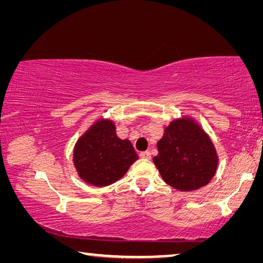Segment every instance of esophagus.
I'll return each mask as SVG.
<instances>
[{
	"mask_svg": "<svg viewBox=\"0 0 263 263\" xmlns=\"http://www.w3.org/2000/svg\"><path fill=\"white\" fill-rule=\"evenodd\" d=\"M139 157L142 159H151V152L149 151H145V152H141L139 154Z\"/></svg>",
	"mask_w": 263,
	"mask_h": 263,
	"instance_id": "1",
	"label": "esophagus"
}]
</instances>
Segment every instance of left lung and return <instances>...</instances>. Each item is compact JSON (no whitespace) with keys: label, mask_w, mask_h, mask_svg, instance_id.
<instances>
[{"label":"left lung","mask_w":263,"mask_h":263,"mask_svg":"<svg viewBox=\"0 0 263 263\" xmlns=\"http://www.w3.org/2000/svg\"><path fill=\"white\" fill-rule=\"evenodd\" d=\"M153 162L163 181L180 191L206 185L215 176L218 155L212 141L194 119H175L158 141Z\"/></svg>","instance_id":"1"}]
</instances>
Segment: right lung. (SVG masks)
I'll use <instances>...</instances> for the list:
<instances>
[{
	"label": "right lung",
	"instance_id": "obj_1",
	"mask_svg": "<svg viewBox=\"0 0 263 263\" xmlns=\"http://www.w3.org/2000/svg\"><path fill=\"white\" fill-rule=\"evenodd\" d=\"M137 159L131 141L116 135L114 122L99 119L79 138L73 162L84 182L106 186L122 179Z\"/></svg>",
	"mask_w": 263,
	"mask_h": 263
}]
</instances>
